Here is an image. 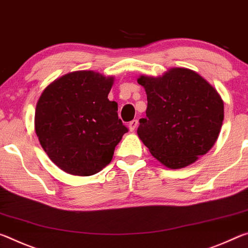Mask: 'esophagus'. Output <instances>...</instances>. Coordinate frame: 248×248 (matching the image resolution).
I'll use <instances>...</instances> for the list:
<instances>
[{"label":"esophagus","instance_id":"esophagus-1","mask_svg":"<svg viewBox=\"0 0 248 248\" xmlns=\"http://www.w3.org/2000/svg\"><path fill=\"white\" fill-rule=\"evenodd\" d=\"M137 125H139V121H137V120H133L132 122H129V124H128L129 131H131V132L135 131V128L137 127Z\"/></svg>","mask_w":248,"mask_h":248}]
</instances>
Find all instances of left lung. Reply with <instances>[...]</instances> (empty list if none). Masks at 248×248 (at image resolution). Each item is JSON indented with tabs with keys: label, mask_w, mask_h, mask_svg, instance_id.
I'll use <instances>...</instances> for the list:
<instances>
[{
	"label": "left lung",
	"mask_w": 248,
	"mask_h": 248,
	"mask_svg": "<svg viewBox=\"0 0 248 248\" xmlns=\"http://www.w3.org/2000/svg\"><path fill=\"white\" fill-rule=\"evenodd\" d=\"M147 94L139 137L152 155L170 169L193 164L218 137L224 119L220 94L196 71L171 68L161 77L137 79Z\"/></svg>",
	"instance_id": "1"
}]
</instances>
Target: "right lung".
I'll return each instance as SVG.
<instances>
[{"mask_svg":"<svg viewBox=\"0 0 248 248\" xmlns=\"http://www.w3.org/2000/svg\"><path fill=\"white\" fill-rule=\"evenodd\" d=\"M114 77L75 71L56 79L36 105L35 131L51 161L67 173L92 176L111 162L128 132L109 101Z\"/></svg>","mask_w":248,"mask_h":248,"instance_id":"obj_1","label":"right lung"}]
</instances>
